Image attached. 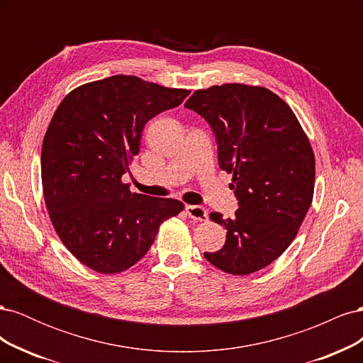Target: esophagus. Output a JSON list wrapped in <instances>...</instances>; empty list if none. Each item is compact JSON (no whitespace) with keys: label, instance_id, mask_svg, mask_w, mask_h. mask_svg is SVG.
Masks as SVG:
<instances>
[{"label":"esophagus","instance_id":"esophagus-1","mask_svg":"<svg viewBox=\"0 0 363 363\" xmlns=\"http://www.w3.org/2000/svg\"><path fill=\"white\" fill-rule=\"evenodd\" d=\"M184 211L194 221H207V211L201 206H186Z\"/></svg>","mask_w":363,"mask_h":363}]
</instances>
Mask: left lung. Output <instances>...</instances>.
<instances>
[{"instance_id": "obj_1", "label": "left lung", "mask_w": 363, "mask_h": 363, "mask_svg": "<svg viewBox=\"0 0 363 363\" xmlns=\"http://www.w3.org/2000/svg\"><path fill=\"white\" fill-rule=\"evenodd\" d=\"M186 108L203 116L218 144L219 168L233 174L239 208L211 213L225 244L204 252L213 267L247 276L268 267L295 239L315 188V156L292 108L267 87L228 83L195 91Z\"/></svg>"}]
</instances>
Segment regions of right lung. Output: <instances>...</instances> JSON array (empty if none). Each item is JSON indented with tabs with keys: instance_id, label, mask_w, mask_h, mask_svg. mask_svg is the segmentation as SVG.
I'll return each instance as SVG.
<instances>
[{
	"instance_id": "1",
	"label": "right lung",
	"mask_w": 363,
	"mask_h": 363,
	"mask_svg": "<svg viewBox=\"0 0 363 363\" xmlns=\"http://www.w3.org/2000/svg\"><path fill=\"white\" fill-rule=\"evenodd\" d=\"M189 94L112 75L77 87L54 112L42 144L43 199L63 245L87 268L133 267L164 219L183 211L182 201L131 192L121 179L148 121Z\"/></svg>"
}]
</instances>
